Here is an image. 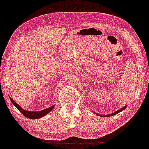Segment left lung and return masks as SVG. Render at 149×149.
<instances>
[{
	"instance_id": "obj_1",
	"label": "left lung",
	"mask_w": 149,
	"mask_h": 149,
	"mask_svg": "<svg viewBox=\"0 0 149 149\" xmlns=\"http://www.w3.org/2000/svg\"><path fill=\"white\" fill-rule=\"evenodd\" d=\"M126 107H127V106H125V107H123V108H121V109H120V110H118L117 111H116V112H115V113H113L111 114V115H103V117H110V116H112V115H116V114L119 113V112H121V111H123V110L125 109V108H126ZM93 113H94V112H93ZM96 115H97V116H102L101 115H100V114H97V113H96Z\"/></svg>"
}]
</instances>
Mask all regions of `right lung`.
<instances>
[{
	"label": "right lung",
	"mask_w": 149,
	"mask_h": 149,
	"mask_svg": "<svg viewBox=\"0 0 149 149\" xmlns=\"http://www.w3.org/2000/svg\"><path fill=\"white\" fill-rule=\"evenodd\" d=\"M9 98H10V100H11V102L13 104V105L15 106V107L17 108V109L19 110V111L21 112V113L23 114V115L25 116L26 117L29 118V119H39V118L44 117L45 115H46L47 114L49 113L50 111H52L53 109H54L55 107V105H54V106H52V107L47 108V109L42 110V111H36V112L26 111V110H24L23 109H22V108L20 107L19 105H18V104L16 103L11 97H9Z\"/></svg>",
	"instance_id": "add662e5"
}]
</instances>
